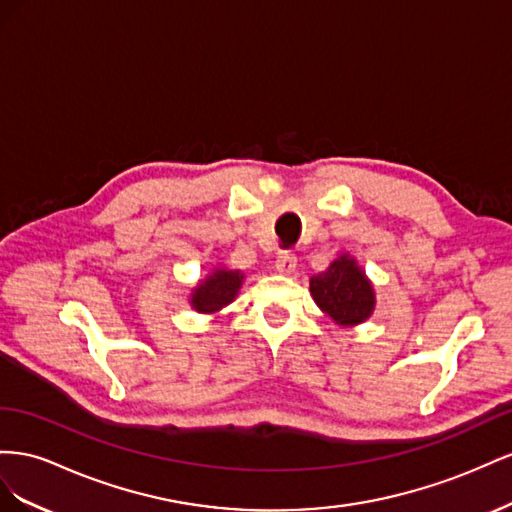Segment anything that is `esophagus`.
I'll return each mask as SVG.
<instances>
[{
    "label": "esophagus",
    "mask_w": 512,
    "mask_h": 512,
    "mask_svg": "<svg viewBox=\"0 0 512 512\" xmlns=\"http://www.w3.org/2000/svg\"><path fill=\"white\" fill-rule=\"evenodd\" d=\"M296 264H298L296 255L291 253V251H283V253L276 255L274 268H276V272H279V274H285V276H289V274H294V272H296Z\"/></svg>",
    "instance_id": "1"
}]
</instances>
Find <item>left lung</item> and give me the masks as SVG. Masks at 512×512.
I'll return each mask as SVG.
<instances>
[{
    "label": "left lung",
    "instance_id": "left-lung-1",
    "mask_svg": "<svg viewBox=\"0 0 512 512\" xmlns=\"http://www.w3.org/2000/svg\"><path fill=\"white\" fill-rule=\"evenodd\" d=\"M311 296L334 324L352 328L367 321L375 309V291L358 261L339 255L326 272L311 276Z\"/></svg>",
    "mask_w": 512,
    "mask_h": 512
}]
</instances>
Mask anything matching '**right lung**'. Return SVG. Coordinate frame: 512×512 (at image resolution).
I'll return each instance as SVG.
<instances>
[{"label": "right lung", "instance_id": "right-lung-1", "mask_svg": "<svg viewBox=\"0 0 512 512\" xmlns=\"http://www.w3.org/2000/svg\"><path fill=\"white\" fill-rule=\"evenodd\" d=\"M244 279L246 276L240 270L214 268V272L193 289L191 306L197 313H218L236 300Z\"/></svg>", "mask_w": 512, "mask_h": 512}]
</instances>
